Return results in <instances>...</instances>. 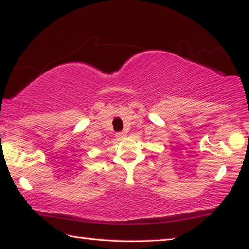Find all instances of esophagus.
Here are the masks:
<instances>
[{
  "instance_id": "34e87169",
  "label": "esophagus",
  "mask_w": 249,
  "mask_h": 249,
  "mask_svg": "<svg viewBox=\"0 0 249 249\" xmlns=\"http://www.w3.org/2000/svg\"><path fill=\"white\" fill-rule=\"evenodd\" d=\"M126 136V134L124 133V132H121V133H116L115 134V137H116V140H119V141H121V140H123V138Z\"/></svg>"
}]
</instances>
